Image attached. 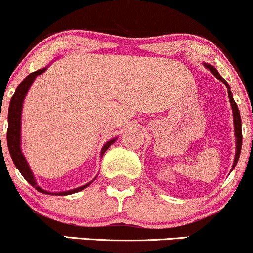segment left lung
Wrapping results in <instances>:
<instances>
[{"mask_svg": "<svg viewBox=\"0 0 253 253\" xmlns=\"http://www.w3.org/2000/svg\"><path fill=\"white\" fill-rule=\"evenodd\" d=\"M204 66L207 67V69H209L212 72V75H214L216 79H219L220 81L222 82V84L226 86L227 88V94H229V99H230V104H231V109H232V116H234V132H235V139H236V152H235V159H234V164H232V167H231V171L235 169V166H236L237 161H239V157H240V154H241V146H242V131H241V117H240V112H239V108H237V104L235 103L234 101V97H232V93L231 91H230V86L229 84H227L226 81H225L224 79H222L221 76H220V74L217 72V70L215 69L214 66H211V64H207V62H204ZM230 171V172H231Z\"/></svg>", "mask_w": 253, "mask_h": 253, "instance_id": "1", "label": "left lung"}]
</instances>
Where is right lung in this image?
Masks as SVG:
<instances>
[{"label":"right lung","mask_w":253,"mask_h":253,"mask_svg":"<svg viewBox=\"0 0 253 253\" xmlns=\"http://www.w3.org/2000/svg\"><path fill=\"white\" fill-rule=\"evenodd\" d=\"M49 67V65L45 67H42L41 70H37V71L32 72L29 74L23 81L19 84V86L17 87L16 92H14L13 97L11 98V102H9V108H8V130H7V145H8V150H9V155L12 157V161L13 164L16 165V167L18 169V171L21 172L22 176L24 177L27 182L29 184L34 187L38 192L44 194H51V196H69V194H74L77 193V192L82 191V189L87 188L89 184L92 183L91 181L88 183H86L84 186L77 187V188L70 189V191H65V192H49L42 189V187L38 186L37 183V179L34 177L33 171L29 167L28 161H27L26 156L22 152V141H21V129H22V109H23V103L24 99H26L27 93H28L29 88H31L32 84L34 82V80L37 79V76L42 75V72H45V70ZM118 137H114V139H111L109 141H107L106 144L103 145L101 150V156H103L104 152L108 150V147L111 146L112 144L117 141Z\"/></svg>","instance_id":"obj_1"}]
</instances>
